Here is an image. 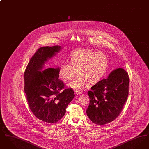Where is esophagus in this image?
I'll use <instances>...</instances> for the list:
<instances>
[{"label":"esophagus","instance_id":"obj_1","mask_svg":"<svg viewBox=\"0 0 149 149\" xmlns=\"http://www.w3.org/2000/svg\"><path fill=\"white\" fill-rule=\"evenodd\" d=\"M75 93L76 94H81L82 93V92L81 91H75Z\"/></svg>","mask_w":149,"mask_h":149}]
</instances>
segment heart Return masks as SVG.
I'll use <instances>...</instances> for the list:
<instances>
[{"instance_id":"obj_1","label":"heart","mask_w":149,"mask_h":149,"mask_svg":"<svg viewBox=\"0 0 149 149\" xmlns=\"http://www.w3.org/2000/svg\"><path fill=\"white\" fill-rule=\"evenodd\" d=\"M70 63L61 64L58 77L64 81L72 78L78 70V75L68 84L69 88L81 91L91 83L95 84L104 77L108 68V58L102 52L90 49H79L70 58Z\"/></svg>"}]
</instances>
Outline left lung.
<instances>
[{
    "instance_id": "1",
    "label": "left lung",
    "mask_w": 149,
    "mask_h": 149,
    "mask_svg": "<svg viewBox=\"0 0 149 149\" xmlns=\"http://www.w3.org/2000/svg\"><path fill=\"white\" fill-rule=\"evenodd\" d=\"M129 77L123 68L112 71L107 79L93 85L88 92L90 103L86 114L94 123L104 125L120 113L128 95Z\"/></svg>"
}]
</instances>
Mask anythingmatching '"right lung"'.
I'll return each instance as SVG.
<instances>
[{
    "instance_id": "obj_1",
    "label": "right lung",
    "mask_w": 149,
    "mask_h": 149,
    "mask_svg": "<svg viewBox=\"0 0 149 149\" xmlns=\"http://www.w3.org/2000/svg\"><path fill=\"white\" fill-rule=\"evenodd\" d=\"M61 50L60 46L38 49L24 71V92L29 107L36 117L50 123H56L66 113L75 97L71 89H64L58 79V68L43 70L45 64Z\"/></svg>"
}]
</instances>
